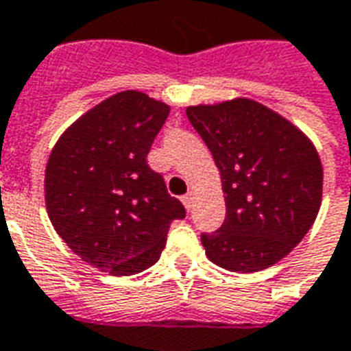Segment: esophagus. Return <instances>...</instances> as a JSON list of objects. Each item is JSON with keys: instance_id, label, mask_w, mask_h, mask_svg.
<instances>
[{"instance_id": "1", "label": "esophagus", "mask_w": 351, "mask_h": 351, "mask_svg": "<svg viewBox=\"0 0 351 351\" xmlns=\"http://www.w3.org/2000/svg\"><path fill=\"white\" fill-rule=\"evenodd\" d=\"M193 199H195V197H193V192H188V193H186V195H182L184 207H186V209H188V210H190L193 207Z\"/></svg>"}]
</instances>
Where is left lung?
<instances>
[{"instance_id":"1","label":"left lung","mask_w":351,"mask_h":351,"mask_svg":"<svg viewBox=\"0 0 351 351\" xmlns=\"http://www.w3.org/2000/svg\"><path fill=\"white\" fill-rule=\"evenodd\" d=\"M186 116L213 154L226 199L224 224L201 234L207 258L241 274L269 268L319 213L323 167L312 141L251 99L190 106Z\"/></svg>"}]
</instances>
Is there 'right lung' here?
I'll list each match as a JSON object with an SVG mask.
<instances>
[{
    "instance_id": "add662e5",
    "label": "right lung",
    "mask_w": 351,
    "mask_h": 351,
    "mask_svg": "<svg viewBox=\"0 0 351 351\" xmlns=\"http://www.w3.org/2000/svg\"><path fill=\"white\" fill-rule=\"evenodd\" d=\"M169 112L141 90L117 93L70 125L49 156L45 205L56 234L112 276L154 266L171 222L186 217L146 161Z\"/></svg>"
}]
</instances>
